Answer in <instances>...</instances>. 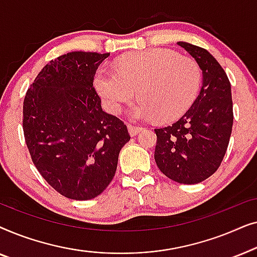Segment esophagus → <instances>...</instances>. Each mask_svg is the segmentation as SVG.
I'll return each mask as SVG.
<instances>
[{
  "label": "esophagus",
  "mask_w": 257,
  "mask_h": 257,
  "mask_svg": "<svg viewBox=\"0 0 257 257\" xmlns=\"http://www.w3.org/2000/svg\"><path fill=\"white\" fill-rule=\"evenodd\" d=\"M127 128H128L130 135H131L132 137L137 136L143 130V127H140V126H135V125H131V124H127Z\"/></svg>",
  "instance_id": "esophagus-1"
}]
</instances>
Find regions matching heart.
<instances>
[{
  "instance_id": "1",
  "label": "heart",
  "mask_w": 257,
  "mask_h": 257,
  "mask_svg": "<svg viewBox=\"0 0 257 257\" xmlns=\"http://www.w3.org/2000/svg\"><path fill=\"white\" fill-rule=\"evenodd\" d=\"M201 84V70L194 59L168 49L133 52L119 59L117 70L101 66L94 86L112 114L120 113L138 90V103L130 110L135 119L171 121L188 110Z\"/></svg>"
}]
</instances>
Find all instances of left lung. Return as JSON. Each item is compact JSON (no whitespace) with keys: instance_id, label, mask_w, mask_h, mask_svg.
Returning a JSON list of instances; mask_svg holds the SVG:
<instances>
[{"instance_id":"left-lung-1","label":"left lung","mask_w":257,"mask_h":257,"mask_svg":"<svg viewBox=\"0 0 257 257\" xmlns=\"http://www.w3.org/2000/svg\"><path fill=\"white\" fill-rule=\"evenodd\" d=\"M202 70V86L194 103L170 126L154 128V159L167 178L199 184L215 173L226 154L233 127L230 82L206 49L178 42Z\"/></svg>"}]
</instances>
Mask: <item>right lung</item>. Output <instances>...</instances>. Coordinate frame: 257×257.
Returning <instances> with one entry per match:
<instances>
[{"mask_svg": "<svg viewBox=\"0 0 257 257\" xmlns=\"http://www.w3.org/2000/svg\"><path fill=\"white\" fill-rule=\"evenodd\" d=\"M110 54L73 51L50 61L28 89L23 132L31 160L45 181L73 200L96 198L117 170L128 142L124 121L103 111L93 87Z\"/></svg>", "mask_w": 257, "mask_h": 257, "instance_id": "obj_1", "label": "right lung"}]
</instances>
